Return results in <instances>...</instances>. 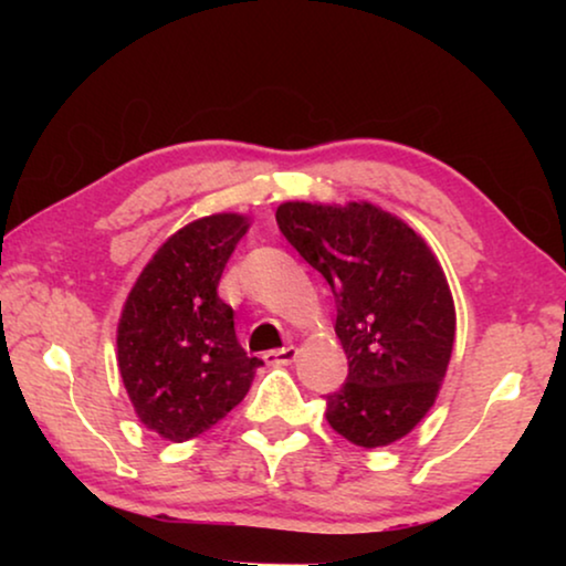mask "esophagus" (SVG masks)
Returning a JSON list of instances; mask_svg holds the SVG:
<instances>
[{"label":"esophagus","instance_id":"34e87169","mask_svg":"<svg viewBox=\"0 0 566 566\" xmlns=\"http://www.w3.org/2000/svg\"><path fill=\"white\" fill-rule=\"evenodd\" d=\"M298 350L296 347H281V350H270L265 353V363L268 366H291L296 360Z\"/></svg>","mask_w":566,"mask_h":566}]
</instances>
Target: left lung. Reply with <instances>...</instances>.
Masks as SVG:
<instances>
[{"mask_svg":"<svg viewBox=\"0 0 566 566\" xmlns=\"http://www.w3.org/2000/svg\"><path fill=\"white\" fill-rule=\"evenodd\" d=\"M275 221L335 293L347 381L327 397V422L360 448L397 443L436 405L451 363L443 268L409 223L366 200H289Z\"/></svg>","mask_w":566,"mask_h":566,"instance_id":"left-lung-1","label":"left lung"}]
</instances>
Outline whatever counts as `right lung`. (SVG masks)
<instances>
[{
	"mask_svg": "<svg viewBox=\"0 0 566 566\" xmlns=\"http://www.w3.org/2000/svg\"><path fill=\"white\" fill-rule=\"evenodd\" d=\"M247 229L242 213L190 221L154 252L123 304V386L138 420L172 443L223 420L262 366L237 343L234 312L216 293Z\"/></svg>",
	"mask_w": 566,
	"mask_h": 566,
	"instance_id": "1",
	"label": "right lung"
}]
</instances>
